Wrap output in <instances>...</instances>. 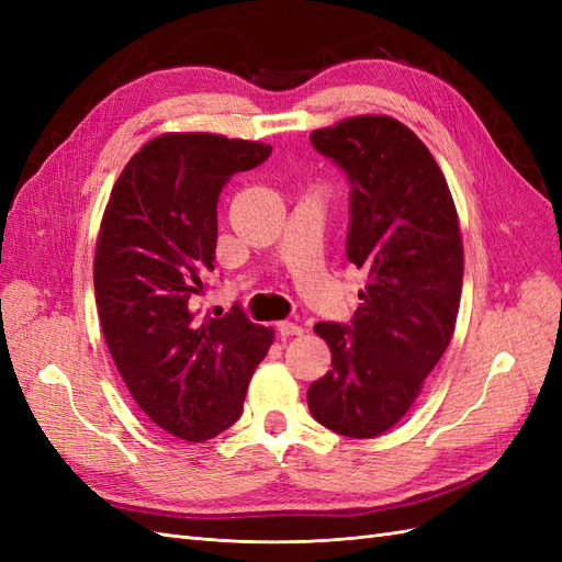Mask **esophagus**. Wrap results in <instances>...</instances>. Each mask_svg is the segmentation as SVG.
Segmentation results:
<instances>
[{
  "instance_id": "esophagus-1",
  "label": "esophagus",
  "mask_w": 562,
  "mask_h": 562,
  "mask_svg": "<svg viewBox=\"0 0 562 562\" xmlns=\"http://www.w3.org/2000/svg\"><path fill=\"white\" fill-rule=\"evenodd\" d=\"M277 330L281 337H291V335H302V326H297V323H291V321H279L277 323Z\"/></svg>"
}]
</instances>
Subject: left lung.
<instances>
[{
  "mask_svg": "<svg viewBox=\"0 0 562 562\" xmlns=\"http://www.w3.org/2000/svg\"><path fill=\"white\" fill-rule=\"evenodd\" d=\"M349 180L347 260L368 271L351 323L314 330L333 370L307 391L316 422L349 438L389 431L446 353L459 312L464 248L436 159L391 116H351L310 135Z\"/></svg>",
  "mask_w": 562,
  "mask_h": 562,
  "instance_id": "8db88e82",
  "label": "left lung"
}]
</instances>
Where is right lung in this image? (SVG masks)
Masks as SVG:
<instances>
[{"mask_svg": "<svg viewBox=\"0 0 562 562\" xmlns=\"http://www.w3.org/2000/svg\"><path fill=\"white\" fill-rule=\"evenodd\" d=\"M269 155L262 143L164 133L126 164L100 223L93 285L114 366L140 411L190 443L241 417L274 339L241 307L220 318L194 310L215 269L220 192Z\"/></svg>", "mask_w": 562, "mask_h": 562, "instance_id": "1", "label": "right lung"}]
</instances>
